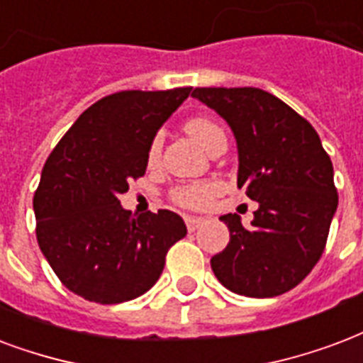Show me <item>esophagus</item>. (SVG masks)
I'll return each instance as SVG.
<instances>
[{
  "mask_svg": "<svg viewBox=\"0 0 363 363\" xmlns=\"http://www.w3.org/2000/svg\"><path fill=\"white\" fill-rule=\"evenodd\" d=\"M184 223H186V228L190 232L194 230H198L203 223H206V218H201V217H192V215H186L184 217Z\"/></svg>",
  "mask_w": 363,
  "mask_h": 363,
  "instance_id": "obj_1",
  "label": "esophagus"
}]
</instances>
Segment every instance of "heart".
Wrapping results in <instances>:
<instances>
[{
    "label": "heart",
    "instance_id": "obj_1",
    "mask_svg": "<svg viewBox=\"0 0 363 363\" xmlns=\"http://www.w3.org/2000/svg\"><path fill=\"white\" fill-rule=\"evenodd\" d=\"M186 131L206 150L211 146L215 138L225 135V131L220 129L217 121H213L211 118H203V116L192 118L188 121ZM160 156H162V140L154 138L150 148H148V165H157ZM215 194H217V186L213 182H192V184L177 186L171 192V198H173L175 203H179L181 207H186V209H201V207L209 206V201L215 198Z\"/></svg>",
    "mask_w": 363,
    "mask_h": 363
}]
</instances>
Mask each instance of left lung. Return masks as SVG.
Returning a JSON list of instances; mask_svg holds the SVG:
<instances>
[{"label": "left lung", "instance_id": "left-lung-1", "mask_svg": "<svg viewBox=\"0 0 363 363\" xmlns=\"http://www.w3.org/2000/svg\"><path fill=\"white\" fill-rule=\"evenodd\" d=\"M194 99L230 125L238 188L259 203L251 226L228 213L230 242L211 259L217 280L245 297L289 291L311 274L328 242L339 196L333 163L316 129L278 96L257 87H196Z\"/></svg>", "mask_w": 363, "mask_h": 363}]
</instances>
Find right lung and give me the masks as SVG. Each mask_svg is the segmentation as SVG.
<instances>
[{
    "label": "right lung",
    "mask_w": 363,
    "mask_h": 363,
    "mask_svg": "<svg viewBox=\"0 0 363 363\" xmlns=\"http://www.w3.org/2000/svg\"><path fill=\"white\" fill-rule=\"evenodd\" d=\"M192 87L120 91L96 101L49 154L34 194L41 253L72 293L118 304L146 293L173 243L186 236L177 213L133 217L120 194L145 175L157 129Z\"/></svg>",
    "instance_id": "obj_1"
}]
</instances>
